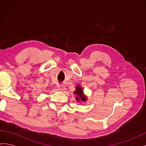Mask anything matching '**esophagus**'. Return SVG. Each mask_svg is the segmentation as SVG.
<instances>
[{
  "instance_id": "1",
  "label": "esophagus",
  "mask_w": 146,
  "mask_h": 146,
  "mask_svg": "<svg viewBox=\"0 0 146 146\" xmlns=\"http://www.w3.org/2000/svg\"><path fill=\"white\" fill-rule=\"evenodd\" d=\"M58 90L59 91H63L65 90V86L64 85H61V84H60V85H58Z\"/></svg>"
}]
</instances>
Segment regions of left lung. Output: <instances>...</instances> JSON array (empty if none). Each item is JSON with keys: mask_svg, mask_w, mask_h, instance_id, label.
Here are the masks:
<instances>
[{"mask_svg": "<svg viewBox=\"0 0 146 146\" xmlns=\"http://www.w3.org/2000/svg\"><path fill=\"white\" fill-rule=\"evenodd\" d=\"M74 94L76 95V99L77 101L85 102L87 100L86 96L84 94L82 88L80 86H77L76 88V91H74Z\"/></svg>", "mask_w": 146, "mask_h": 146, "instance_id": "8db88e82", "label": "left lung"}]
</instances>
